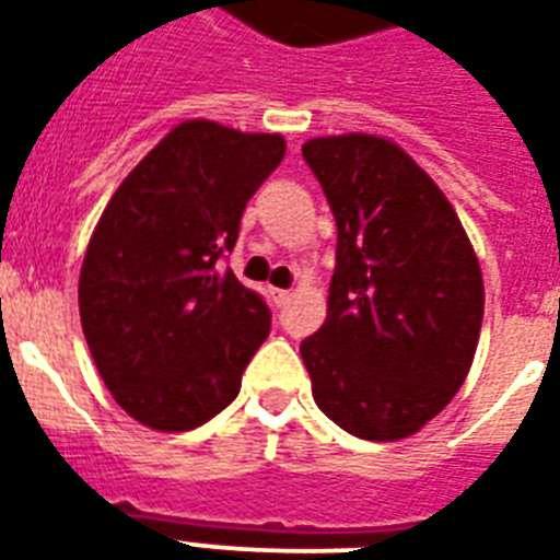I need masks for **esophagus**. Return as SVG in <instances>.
Returning a JSON list of instances; mask_svg holds the SVG:
<instances>
[{
    "label": "esophagus",
    "instance_id": "obj_1",
    "mask_svg": "<svg viewBox=\"0 0 560 560\" xmlns=\"http://www.w3.org/2000/svg\"><path fill=\"white\" fill-rule=\"evenodd\" d=\"M270 296H272V302L281 307V305H288V302H290V290L276 288V290H270Z\"/></svg>",
    "mask_w": 560,
    "mask_h": 560
}]
</instances>
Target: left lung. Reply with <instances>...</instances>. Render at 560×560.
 I'll list each match as a JSON object with an SVG mask.
<instances>
[{
  "label": "left lung",
  "instance_id": "obj_1",
  "mask_svg": "<svg viewBox=\"0 0 560 560\" xmlns=\"http://www.w3.org/2000/svg\"><path fill=\"white\" fill-rule=\"evenodd\" d=\"M302 156L337 220L328 319L299 346L316 407L358 439L398 442L468 377L482 270L442 188L395 142L325 136Z\"/></svg>",
  "mask_w": 560,
  "mask_h": 560
}]
</instances>
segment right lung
<instances>
[{
	"label": "right lung",
	"instance_id": "1",
	"mask_svg": "<svg viewBox=\"0 0 560 560\" xmlns=\"http://www.w3.org/2000/svg\"><path fill=\"white\" fill-rule=\"evenodd\" d=\"M281 160L279 133L183 121L101 214L78 281L83 337L116 404L139 424L183 433L237 398L270 334V307L220 258Z\"/></svg>",
	"mask_w": 560,
	"mask_h": 560
}]
</instances>
